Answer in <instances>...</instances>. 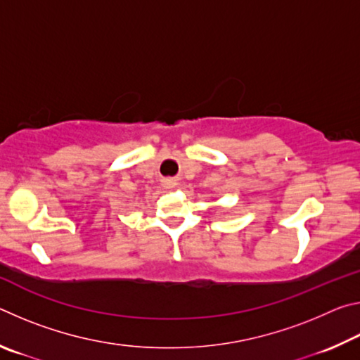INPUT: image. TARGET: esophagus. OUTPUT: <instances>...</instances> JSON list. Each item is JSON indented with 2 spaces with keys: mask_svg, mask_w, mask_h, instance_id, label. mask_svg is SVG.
<instances>
[{
  "mask_svg": "<svg viewBox=\"0 0 360 360\" xmlns=\"http://www.w3.org/2000/svg\"><path fill=\"white\" fill-rule=\"evenodd\" d=\"M163 187H165V188H174L176 187V179H173V178L163 179Z\"/></svg>",
  "mask_w": 360,
  "mask_h": 360,
  "instance_id": "1",
  "label": "esophagus"
}]
</instances>
